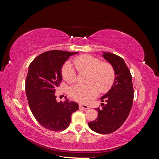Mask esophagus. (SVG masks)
Wrapping results in <instances>:
<instances>
[{
    "instance_id": "esophagus-1",
    "label": "esophagus",
    "mask_w": 159,
    "mask_h": 159,
    "mask_svg": "<svg viewBox=\"0 0 159 159\" xmlns=\"http://www.w3.org/2000/svg\"><path fill=\"white\" fill-rule=\"evenodd\" d=\"M79 107H80V108H82V109H89V107L88 106V105H83V104H79Z\"/></svg>"
}]
</instances>
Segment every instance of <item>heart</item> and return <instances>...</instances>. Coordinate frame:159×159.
Wrapping results in <instances>:
<instances>
[{
	"mask_svg": "<svg viewBox=\"0 0 159 159\" xmlns=\"http://www.w3.org/2000/svg\"><path fill=\"white\" fill-rule=\"evenodd\" d=\"M75 68L80 72L88 71L86 83L88 85L75 84L69 88V95L74 100L87 103L98 94L107 91L111 87L115 80V71L113 66L107 62H102L99 59L90 55H82L74 60ZM63 79L69 84L76 80L77 74L69 61L62 67Z\"/></svg>",
	"mask_w": 159,
	"mask_h": 159,
	"instance_id": "heart-1",
	"label": "heart"
}]
</instances>
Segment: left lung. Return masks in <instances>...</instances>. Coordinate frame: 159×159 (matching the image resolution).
I'll use <instances>...</instances> for the list:
<instances>
[{"label": "left lung", "instance_id": "left-lung-1", "mask_svg": "<svg viewBox=\"0 0 159 159\" xmlns=\"http://www.w3.org/2000/svg\"><path fill=\"white\" fill-rule=\"evenodd\" d=\"M102 56L113 66L115 80L108 92L101 98L106 103L96 109L98 117L88 125L96 133L109 134L125 121L133 105L134 91L131 72L122 57L110 52H103Z\"/></svg>", "mask_w": 159, "mask_h": 159}]
</instances>
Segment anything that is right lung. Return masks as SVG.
Listing matches in <instances>:
<instances>
[{
    "instance_id": "right-lung-1",
    "label": "right lung",
    "mask_w": 159,
    "mask_h": 159,
    "mask_svg": "<svg viewBox=\"0 0 159 159\" xmlns=\"http://www.w3.org/2000/svg\"><path fill=\"white\" fill-rule=\"evenodd\" d=\"M78 53L48 51L37 56L28 67L25 83L28 105L38 122L50 131L66 129L71 114L79 109L78 103L67 98L64 102H57L55 95V89L62 80V66Z\"/></svg>"
}]
</instances>
